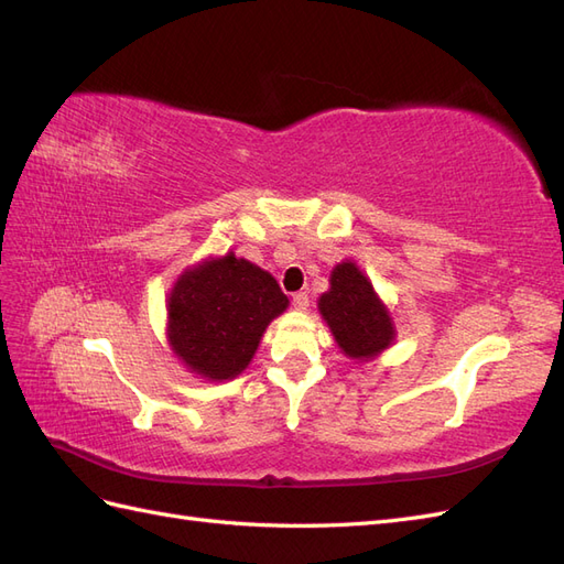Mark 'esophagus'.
I'll return each mask as SVG.
<instances>
[{
  "label": "esophagus",
  "instance_id": "1",
  "mask_svg": "<svg viewBox=\"0 0 564 564\" xmlns=\"http://www.w3.org/2000/svg\"><path fill=\"white\" fill-rule=\"evenodd\" d=\"M292 303H294V308H299V311H305V308H308L311 299H308V294H305V292H296V294L292 296Z\"/></svg>",
  "mask_w": 564,
  "mask_h": 564
}]
</instances>
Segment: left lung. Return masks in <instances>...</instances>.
Returning <instances> with one entry per match:
<instances>
[{
  "mask_svg": "<svg viewBox=\"0 0 564 564\" xmlns=\"http://www.w3.org/2000/svg\"><path fill=\"white\" fill-rule=\"evenodd\" d=\"M319 313L327 319L340 350L355 360L388 348L395 332L371 282L350 261L334 268L332 289L319 299Z\"/></svg>",
  "mask_w": 564,
  "mask_h": 564,
  "instance_id": "1",
  "label": "left lung"
}]
</instances>
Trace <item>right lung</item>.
<instances>
[{
	"instance_id": "1",
	"label": "right lung",
	"mask_w": 564,
	"mask_h": 564,
	"mask_svg": "<svg viewBox=\"0 0 564 564\" xmlns=\"http://www.w3.org/2000/svg\"><path fill=\"white\" fill-rule=\"evenodd\" d=\"M286 303L270 272L226 253L176 282L169 296V340L199 377L226 381L251 362L268 322Z\"/></svg>"
}]
</instances>
